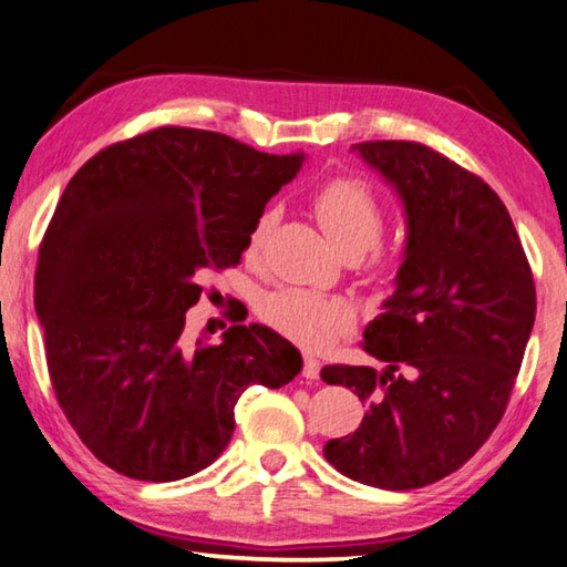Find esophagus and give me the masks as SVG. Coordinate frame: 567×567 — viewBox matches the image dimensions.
Masks as SVG:
<instances>
[{"mask_svg":"<svg viewBox=\"0 0 567 567\" xmlns=\"http://www.w3.org/2000/svg\"><path fill=\"white\" fill-rule=\"evenodd\" d=\"M319 369H321V363H319V359H315L312 353H305V369H302V373H305V379H319Z\"/></svg>","mask_w":567,"mask_h":567,"instance_id":"34e87169","label":"esophagus"}]
</instances>
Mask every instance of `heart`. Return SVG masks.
I'll return each instance as SVG.
<instances>
[{
	"mask_svg": "<svg viewBox=\"0 0 567 567\" xmlns=\"http://www.w3.org/2000/svg\"><path fill=\"white\" fill-rule=\"evenodd\" d=\"M315 210L319 224L343 252L361 255L381 238L383 208L371 186L361 179L339 176L327 182L315 194ZM275 220L277 208H265L255 218L246 238V258H258ZM260 317L282 337L309 349L331 347L357 324V312L347 299L305 290V287H280L265 295Z\"/></svg>",
	"mask_w": 567,
	"mask_h": 567,
	"instance_id": "b5f03b06",
	"label": "heart"
}]
</instances>
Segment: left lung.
<instances>
[{
    "mask_svg": "<svg viewBox=\"0 0 567 567\" xmlns=\"http://www.w3.org/2000/svg\"><path fill=\"white\" fill-rule=\"evenodd\" d=\"M351 150L401 196L408 238L395 292L363 331V351L385 369H321V381L369 403L324 457L375 489H420L472 460L502 420L536 321L534 275L480 176L420 142Z\"/></svg>",
    "mask_w": 567,
    "mask_h": 567,
    "instance_id": "1",
    "label": "left lung"
}]
</instances>
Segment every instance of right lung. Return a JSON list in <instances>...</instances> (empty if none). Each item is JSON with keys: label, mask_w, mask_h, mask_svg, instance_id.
Here are the masks:
<instances>
[{"label": "right lung", "mask_w": 567, "mask_h": 567, "mask_svg": "<svg viewBox=\"0 0 567 567\" xmlns=\"http://www.w3.org/2000/svg\"><path fill=\"white\" fill-rule=\"evenodd\" d=\"M302 162L157 127L97 152L65 186L39 248L37 315L55 401L110 470L140 482L206 470L243 391L302 371L262 324H233L218 343L184 334L206 270L240 262L255 218Z\"/></svg>", "instance_id": "1"}]
</instances>
